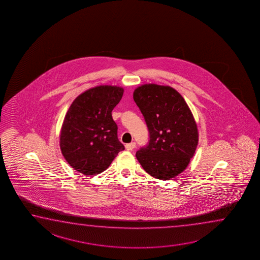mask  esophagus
<instances>
[{
	"label": "esophagus",
	"mask_w": 260,
	"mask_h": 260,
	"mask_svg": "<svg viewBox=\"0 0 260 260\" xmlns=\"http://www.w3.org/2000/svg\"><path fill=\"white\" fill-rule=\"evenodd\" d=\"M135 148H136V143L135 142L129 143V144L125 145V148L129 150V151H131Z\"/></svg>",
	"instance_id": "34e87169"
}]
</instances>
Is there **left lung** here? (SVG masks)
Wrapping results in <instances>:
<instances>
[{
  "label": "left lung",
  "instance_id": "1",
  "mask_svg": "<svg viewBox=\"0 0 260 260\" xmlns=\"http://www.w3.org/2000/svg\"><path fill=\"white\" fill-rule=\"evenodd\" d=\"M149 132L148 146L136 156L155 178L170 180L188 166L199 143L197 122L187 103L173 87L145 84L134 91Z\"/></svg>",
  "mask_w": 260,
  "mask_h": 260
}]
</instances>
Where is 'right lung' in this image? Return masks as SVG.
<instances>
[{"label": "right lung", "mask_w": 260, "mask_h": 260, "mask_svg": "<svg viewBox=\"0 0 260 260\" xmlns=\"http://www.w3.org/2000/svg\"><path fill=\"white\" fill-rule=\"evenodd\" d=\"M122 94L121 87L98 86L83 92L68 109L61 125L60 147L66 160L78 173H102L124 149L112 116Z\"/></svg>", "instance_id": "obj_1"}]
</instances>
